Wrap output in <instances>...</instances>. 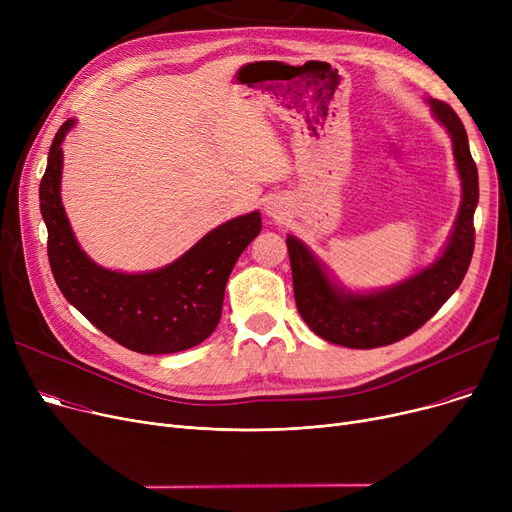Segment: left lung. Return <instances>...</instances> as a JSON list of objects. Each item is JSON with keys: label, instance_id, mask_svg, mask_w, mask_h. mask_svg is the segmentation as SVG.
<instances>
[{"label": "left lung", "instance_id": "1", "mask_svg": "<svg viewBox=\"0 0 512 512\" xmlns=\"http://www.w3.org/2000/svg\"><path fill=\"white\" fill-rule=\"evenodd\" d=\"M434 116L448 128L456 168L463 180V203L442 257L427 270L390 290L342 294L332 286L311 251L294 236L286 238L294 301L305 324L324 340L348 348H378L419 330L461 286L475 249L473 213L479 199L477 168L461 118L444 101L429 99Z\"/></svg>", "mask_w": 512, "mask_h": 512}]
</instances>
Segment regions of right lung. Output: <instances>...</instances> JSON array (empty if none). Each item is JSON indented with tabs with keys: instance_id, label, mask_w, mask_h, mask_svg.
<instances>
[{
	"instance_id": "1",
	"label": "right lung",
	"mask_w": 512,
	"mask_h": 512,
	"mask_svg": "<svg viewBox=\"0 0 512 512\" xmlns=\"http://www.w3.org/2000/svg\"><path fill=\"white\" fill-rule=\"evenodd\" d=\"M72 124L74 120H66L56 132L39 184L56 284L97 330L134 353L164 355L197 346L218 326L228 276L240 253L261 232V215L253 211L211 230L164 270H103L80 251L60 199V145Z\"/></svg>"
}]
</instances>
